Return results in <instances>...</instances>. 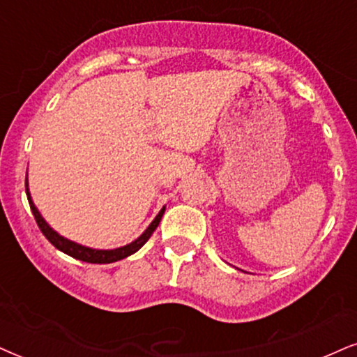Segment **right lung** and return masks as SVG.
<instances>
[{"label":"right lung","mask_w":357,"mask_h":357,"mask_svg":"<svg viewBox=\"0 0 357 357\" xmlns=\"http://www.w3.org/2000/svg\"><path fill=\"white\" fill-rule=\"evenodd\" d=\"M26 186H28V183H26ZM26 196H28L31 211H33L36 222H38V227L40 229V232L44 234V237H46L47 241L51 242L54 247H56V249L64 252V254H67V255L74 257V259L87 261V264H112V261L121 260V259H125V257L135 254V252L142 249V247L148 242V238H150L151 234L156 231V227L160 225V220L165 214V207H163V209L160 211V214L155 218V220L150 224V227H148L146 231L137 238V241L128 243V245L120 247V249H114V250H96V249H89V247L79 245V243H75L72 241H67V238L59 236L57 232H54L52 229L47 225L46 220L40 218L39 211L36 209V206L33 204V199H31V196H29L28 188H26Z\"/></svg>","instance_id":"add662e5"}]
</instances>
